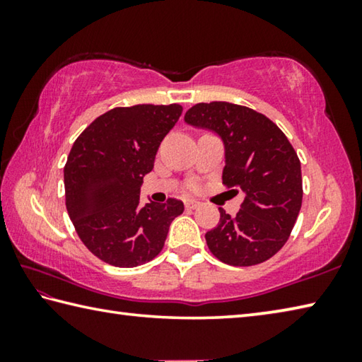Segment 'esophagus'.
Returning a JSON list of instances; mask_svg holds the SVG:
<instances>
[{"mask_svg":"<svg viewBox=\"0 0 362 362\" xmlns=\"http://www.w3.org/2000/svg\"><path fill=\"white\" fill-rule=\"evenodd\" d=\"M199 206V201L196 199H185V207L187 209H196Z\"/></svg>","mask_w":362,"mask_h":362,"instance_id":"obj_1","label":"esophagus"}]
</instances>
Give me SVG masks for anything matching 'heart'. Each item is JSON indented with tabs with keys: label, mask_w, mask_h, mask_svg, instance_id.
Wrapping results in <instances>:
<instances>
[{
	"label": "heart",
	"mask_w": 362,
	"mask_h": 362,
	"mask_svg": "<svg viewBox=\"0 0 362 362\" xmlns=\"http://www.w3.org/2000/svg\"><path fill=\"white\" fill-rule=\"evenodd\" d=\"M188 188H189V189H198V183L192 182V183H189V185H188Z\"/></svg>",
	"instance_id": "obj_1"
}]
</instances>
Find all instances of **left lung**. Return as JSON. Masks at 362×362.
<instances>
[{
  "mask_svg": "<svg viewBox=\"0 0 362 362\" xmlns=\"http://www.w3.org/2000/svg\"><path fill=\"white\" fill-rule=\"evenodd\" d=\"M185 121L223 139V185L246 193L235 217L220 207V222L206 233L207 247L233 267L272 259L289 240L303 198L302 168L289 139L265 115L230 102L196 103Z\"/></svg>",
  "mask_w": 362,
  "mask_h": 362,
  "instance_id": "8db88e82",
  "label": "left lung"
}]
</instances>
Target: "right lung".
<instances>
[{
    "label": "right lung",
    "instance_id": "add662e5",
    "mask_svg": "<svg viewBox=\"0 0 362 362\" xmlns=\"http://www.w3.org/2000/svg\"><path fill=\"white\" fill-rule=\"evenodd\" d=\"M182 105L116 107L73 144L64 168L65 204L79 240L108 265L132 268L161 252L180 199L140 206L144 175L182 115Z\"/></svg>",
    "mask_w": 362,
    "mask_h": 362
}]
</instances>
